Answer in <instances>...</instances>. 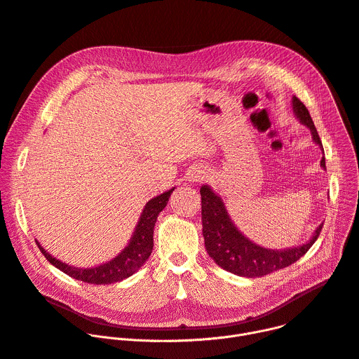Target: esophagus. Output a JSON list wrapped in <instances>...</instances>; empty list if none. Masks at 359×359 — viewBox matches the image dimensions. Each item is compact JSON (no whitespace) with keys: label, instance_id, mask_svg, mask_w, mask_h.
I'll return each mask as SVG.
<instances>
[{"label":"esophagus","instance_id":"34e87169","mask_svg":"<svg viewBox=\"0 0 359 359\" xmlns=\"http://www.w3.org/2000/svg\"><path fill=\"white\" fill-rule=\"evenodd\" d=\"M204 171L203 170H198V168H193L191 171H189L188 174V180L193 181V182H197V181H201L204 178Z\"/></svg>","mask_w":359,"mask_h":359}]
</instances>
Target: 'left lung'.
<instances>
[{
    "label": "left lung",
    "instance_id": "1",
    "mask_svg": "<svg viewBox=\"0 0 359 359\" xmlns=\"http://www.w3.org/2000/svg\"><path fill=\"white\" fill-rule=\"evenodd\" d=\"M292 110L300 123L310 129L313 140L322 147V140L314 123L310 117L306 105L294 95ZM320 165L326 170L325 158H322ZM201 194V222H203V236L205 250L210 258L222 266L223 269L236 273L239 277L258 278L268 276V273L283 269L296 261H299L311 245L318 241L323 223L316 229L310 242L284 250L265 249L245 238L238 227L230 220L224 204L219 196L213 193L208 185H203L200 189Z\"/></svg>",
    "mask_w": 359,
    "mask_h": 359
}]
</instances>
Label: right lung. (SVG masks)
<instances>
[{"label":"right lung","instance_id":"right-lung-1","mask_svg":"<svg viewBox=\"0 0 359 359\" xmlns=\"http://www.w3.org/2000/svg\"><path fill=\"white\" fill-rule=\"evenodd\" d=\"M175 188L168 189L163 194L147 201L143 213L137 222V226L133 231V236L126 246L121 254H118L114 259L105 262L102 265H98L95 268H75L65 262H60L59 259L53 258L50 254L40 246L39 242L37 246L45 258L57 269L65 272L67 276L88 283V284H97V285H105L123 281L124 278H129L133 273L146 262V259L151 257L154 249V229L158 219V215L165 208L170 200L172 191Z\"/></svg>","mask_w":359,"mask_h":359}]
</instances>
